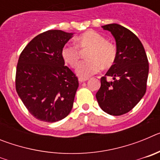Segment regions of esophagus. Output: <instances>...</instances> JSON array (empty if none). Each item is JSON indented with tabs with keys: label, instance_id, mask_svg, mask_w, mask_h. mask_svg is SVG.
<instances>
[{
	"label": "esophagus",
	"instance_id": "esophagus-1",
	"mask_svg": "<svg viewBox=\"0 0 160 160\" xmlns=\"http://www.w3.org/2000/svg\"><path fill=\"white\" fill-rule=\"evenodd\" d=\"M87 80H88V78H80L78 79V82L80 83H82V82H84L87 81Z\"/></svg>",
	"mask_w": 160,
	"mask_h": 160
}]
</instances>
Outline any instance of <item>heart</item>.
I'll list each match as a JSON object with an SVG mask.
<instances>
[{"label":"heart","instance_id":"obj_1","mask_svg":"<svg viewBox=\"0 0 160 160\" xmlns=\"http://www.w3.org/2000/svg\"><path fill=\"white\" fill-rule=\"evenodd\" d=\"M76 46L66 45L62 49V56L67 64L74 68L81 57L80 50L90 49L86 55L87 60L79 63L76 70L77 75L81 78H87L99 71L102 66L109 68L115 62L116 46L95 31H87L78 37Z\"/></svg>","mask_w":160,"mask_h":160}]
</instances>
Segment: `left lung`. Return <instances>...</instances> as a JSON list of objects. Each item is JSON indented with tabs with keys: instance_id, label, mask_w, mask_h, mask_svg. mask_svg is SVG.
Masks as SVG:
<instances>
[{
	"instance_id": "obj_1",
	"label": "left lung",
	"mask_w": 160,
	"mask_h": 160,
	"mask_svg": "<svg viewBox=\"0 0 160 160\" xmlns=\"http://www.w3.org/2000/svg\"><path fill=\"white\" fill-rule=\"evenodd\" d=\"M115 39L117 58L96 94L98 105L111 115H122L132 110L146 93L149 64L142 44L131 30L118 24L102 26Z\"/></svg>"
}]
</instances>
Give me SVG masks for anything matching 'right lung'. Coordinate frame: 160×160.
I'll return each mask as SVG.
<instances>
[{"label":"right lung","mask_w":160,"mask_h":160,"mask_svg":"<svg viewBox=\"0 0 160 160\" xmlns=\"http://www.w3.org/2000/svg\"><path fill=\"white\" fill-rule=\"evenodd\" d=\"M73 35L58 29L42 32L29 42L18 59L17 92L29 113L41 121L58 122L73 107L78 81L62 56Z\"/></svg>","instance_id":"obj_1"}]
</instances>
